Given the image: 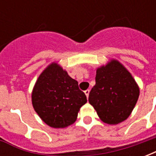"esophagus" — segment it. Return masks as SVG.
<instances>
[{
    "label": "esophagus",
    "instance_id": "1",
    "mask_svg": "<svg viewBox=\"0 0 156 156\" xmlns=\"http://www.w3.org/2000/svg\"><path fill=\"white\" fill-rule=\"evenodd\" d=\"M89 92H90V90H89V89H87V90H85V91H84V94H86V96H87V98H88V95H89Z\"/></svg>",
    "mask_w": 156,
    "mask_h": 156
}]
</instances>
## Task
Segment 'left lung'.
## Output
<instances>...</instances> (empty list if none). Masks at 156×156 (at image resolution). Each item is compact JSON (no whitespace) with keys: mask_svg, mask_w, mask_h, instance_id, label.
<instances>
[{"mask_svg":"<svg viewBox=\"0 0 156 156\" xmlns=\"http://www.w3.org/2000/svg\"><path fill=\"white\" fill-rule=\"evenodd\" d=\"M96 83L88 96L104 123L118 124L127 119L140 96V88L133 76L116 59L96 70Z\"/></svg>","mask_w":156,"mask_h":156,"instance_id":"left-lung-1","label":"left lung"}]
</instances>
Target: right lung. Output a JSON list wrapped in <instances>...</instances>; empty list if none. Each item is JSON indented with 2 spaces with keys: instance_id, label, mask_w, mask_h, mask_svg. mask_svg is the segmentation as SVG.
Here are the masks:
<instances>
[{
  "instance_id": "obj_1",
  "label": "right lung",
  "mask_w": 156,
  "mask_h": 156,
  "mask_svg": "<svg viewBox=\"0 0 156 156\" xmlns=\"http://www.w3.org/2000/svg\"><path fill=\"white\" fill-rule=\"evenodd\" d=\"M86 103V95L78 88V81L55 62L41 72L32 92L36 113L45 124L56 129L73 124Z\"/></svg>"
}]
</instances>
